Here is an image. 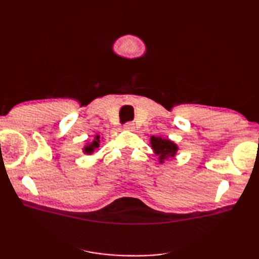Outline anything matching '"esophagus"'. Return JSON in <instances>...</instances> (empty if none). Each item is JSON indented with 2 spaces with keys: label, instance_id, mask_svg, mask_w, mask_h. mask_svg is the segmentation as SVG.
Wrapping results in <instances>:
<instances>
[{
  "label": "esophagus",
  "instance_id": "esophagus-1",
  "mask_svg": "<svg viewBox=\"0 0 259 259\" xmlns=\"http://www.w3.org/2000/svg\"><path fill=\"white\" fill-rule=\"evenodd\" d=\"M124 129L125 130H129V131H134L135 129V124L133 122H126L124 124Z\"/></svg>",
  "mask_w": 259,
  "mask_h": 259
}]
</instances>
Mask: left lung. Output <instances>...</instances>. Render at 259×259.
<instances>
[{"instance_id":"1","label":"left lung","mask_w":259,"mask_h":259,"mask_svg":"<svg viewBox=\"0 0 259 259\" xmlns=\"http://www.w3.org/2000/svg\"><path fill=\"white\" fill-rule=\"evenodd\" d=\"M150 144L160 163H163L164 160H168L170 158H174L178 151V146L174 141L162 139L161 137L152 136L150 138Z\"/></svg>"}]
</instances>
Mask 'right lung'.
Returning <instances> with one entry per match:
<instances>
[{"instance_id": "right-lung-1", "label": "right lung", "mask_w": 259, "mask_h": 259, "mask_svg": "<svg viewBox=\"0 0 259 259\" xmlns=\"http://www.w3.org/2000/svg\"><path fill=\"white\" fill-rule=\"evenodd\" d=\"M99 144H100V136H96L95 140H93L91 144L85 145V147L83 148V152L87 153V155H91V153L95 151V149L99 148Z\"/></svg>"}]
</instances>
